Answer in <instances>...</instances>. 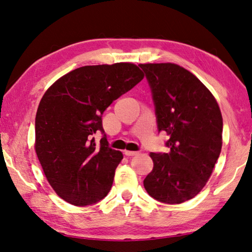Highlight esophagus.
<instances>
[{"label":"esophagus","mask_w":252,"mask_h":252,"mask_svg":"<svg viewBox=\"0 0 252 252\" xmlns=\"http://www.w3.org/2000/svg\"><path fill=\"white\" fill-rule=\"evenodd\" d=\"M125 155L127 156V157H133V156L139 155V151H130V150H126Z\"/></svg>","instance_id":"34e87169"}]
</instances>
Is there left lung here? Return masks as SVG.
<instances>
[{
  "label": "left lung",
  "mask_w": 252,
  "mask_h": 252,
  "mask_svg": "<svg viewBox=\"0 0 252 252\" xmlns=\"http://www.w3.org/2000/svg\"><path fill=\"white\" fill-rule=\"evenodd\" d=\"M168 154H150L154 168L143 181L151 197L181 204L203 189L222 148L223 119L217 99L196 76L171 63H140Z\"/></svg>",
  "instance_id": "left-lung-1"
}]
</instances>
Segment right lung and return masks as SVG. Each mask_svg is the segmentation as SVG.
I'll use <instances>...</instances> for the list:
<instances>
[{
  "instance_id": "1",
  "label": "right lung",
  "mask_w": 252,
  "mask_h": 252,
  "mask_svg": "<svg viewBox=\"0 0 252 252\" xmlns=\"http://www.w3.org/2000/svg\"><path fill=\"white\" fill-rule=\"evenodd\" d=\"M145 75L132 63L83 66L57 79L43 94L35 115L34 149L56 194L76 206L94 204L109 193L123 155L99 145L102 114Z\"/></svg>"
}]
</instances>
